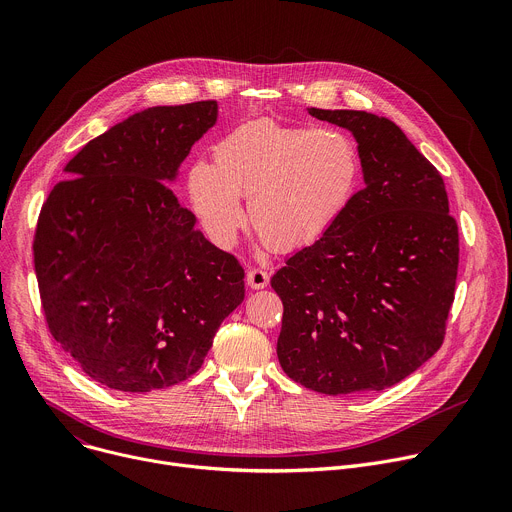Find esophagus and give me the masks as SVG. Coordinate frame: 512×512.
Masks as SVG:
<instances>
[{"label": "esophagus", "instance_id": "esophagus-1", "mask_svg": "<svg viewBox=\"0 0 512 512\" xmlns=\"http://www.w3.org/2000/svg\"><path fill=\"white\" fill-rule=\"evenodd\" d=\"M268 280H270V276H268V272H264L262 268H248V272H246L248 287L254 289V291L264 289V287L268 285Z\"/></svg>", "mask_w": 512, "mask_h": 512}]
</instances>
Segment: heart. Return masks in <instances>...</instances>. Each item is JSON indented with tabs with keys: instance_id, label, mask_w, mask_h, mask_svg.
<instances>
[{
	"instance_id": "heart-1",
	"label": "heart",
	"mask_w": 512,
	"mask_h": 512,
	"mask_svg": "<svg viewBox=\"0 0 512 512\" xmlns=\"http://www.w3.org/2000/svg\"><path fill=\"white\" fill-rule=\"evenodd\" d=\"M360 177L354 142L337 130L252 122L213 146L187 173L189 203L205 234L230 248L244 225L276 252L315 244L352 201Z\"/></svg>"
}]
</instances>
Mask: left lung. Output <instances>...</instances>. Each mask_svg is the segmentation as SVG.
<instances>
[{
	"label": "left lung",
	"instance_id": "8db88e82",
	"mask_svg": "<svg viewBox=\"0 0 512 512\" xmlns=\"http://www.w3.org/2000/svg\"><path fill=\"white\" fill-rule=\"evenodd\" d=\"M307 111L352 132L364 189L270 280L285 307L278 362L315 392L384 390L443 344L458 223L439 170L394 122L356 109Z\"/></svg>",
	"mask_w": 512,
	"mask_h": 512
}]
</instances>
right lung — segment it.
I'll use <instances>...</instances> for the list:
<instances>
[{
	"instance_id": "obj_1",
	"label": "right lung",
	"mask_w": 512,
	"mask_h": 512,
	"mask_svg": "<svg viewBox=\"0 0 512 512\" xmlns=\"http://www.w3.org/2000/svg\"><path fill=\"white\" fill-rule=\"evenodd\" d=\"M217 122V101L158 105L87 142L42 205L34 268L48 329L113 390L193 376L244 301V268L168 185Z\"/></svg>"
}]
</instances>
